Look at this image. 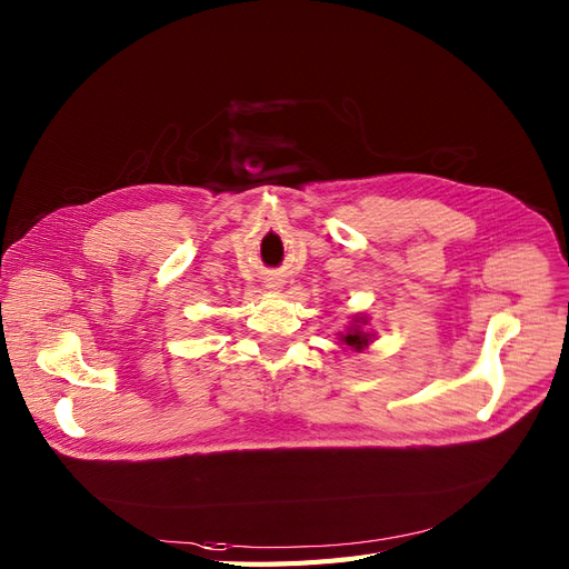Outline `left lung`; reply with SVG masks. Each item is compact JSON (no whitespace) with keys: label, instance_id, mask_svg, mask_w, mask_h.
<instances>
[{"label":"left lung","instance_id":"1","mask_svg":"<svg viewBox=\"0 0 569 569\" xmlns=\"http://www.w3.org/2000/svg\"><path fill=\"white\" fill-rule=\"evenodd\" d=\"M342 342L355 347V350H363V347L369 345V333H363L359 326H355V328H350V331H347V336H342Z\"/></svg>","mask_w":569,"mask_h":569}]
</instances>
